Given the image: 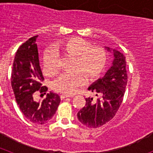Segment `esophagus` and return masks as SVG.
I'll use <instances>...</instances> for the list:
<instances>
[{"instance_id":"34e87169","label":"esophagus","mask_w":153,"mask_h":153,"mask_svg":"<svg viewBox=\"0 0 153 153\" xmlns=\"http://www.w3.org/2000/svg\"><path fill=\"white\" fill-rule=\"evenodd\" d=\"M72 96H70V95H67V94H61L60 95V98H61V100H63V99L65 98H67V97H71Z\"/></svg>"}]
</instances>
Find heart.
<instances>
[{
    "label": "heart",
    "instance_id": "heart-1",
    "mask_svg": "<svg viewBox=\"0 0 153 153\" xmlns=\"http://www.w3.org/2000/svg\"><path fill=\"white\" fill-rule=\"evenodd\" d=\"M57 51L74 58V72L62 74L53 83L55 91L59 93L73 94L85 84L86 78L90 81L98 79L107 65L108 55L103 48L93 47L90 42L80 37H72L44 52L43 67L47 74L53 75L59 70Z\"/></svg>",
    "mask_w": 153,
    "mask_h": 153
}]
</instances>
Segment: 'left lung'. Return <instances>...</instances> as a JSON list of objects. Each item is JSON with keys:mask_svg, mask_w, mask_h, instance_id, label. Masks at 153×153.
Instances as JSON below:
<instances>
[{"mask_svg": "<svg viewBox=\"0 0 153 153\" xmlns=\"http://www.w3.org/2000/svg\"><path fill=\"white\" fill-rule=\"evenodd\" d=\"M113 52L112 67L102 78L93 83L88 90L99 97L97 100L86 98V104L77 113V118L83 126L98 128L111 120L118 111L123 100L127 84L126 57L118 51L105 47Z\"/></svg>", "mask_w": 153, "mask_h": 153, "instance_id": "obj_1", "label": "left lung"}]
</instances>
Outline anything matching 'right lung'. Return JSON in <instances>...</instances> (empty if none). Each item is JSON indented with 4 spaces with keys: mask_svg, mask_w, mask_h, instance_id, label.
Segmentation results:
<instances>
[{
    "mask_svg": "<svg viewBox=\"0 0 153 153\" xmlns=\"http://www.w3.org/2000/svg\"><path fill=\"white\" fill-rule=\"evenodd\" d=\"M37 36L27 40L19 47L13 60L11 86L20 109L28 120L33 123H47L54 116L60 102L56 93L50 92L44 100L36 102L33 94L36 91L47 92L42 86L44 80L36 44Z\"/></svg>",
    "mask_w": 153,
    "mask_h": 153,
    "instance_id": "right-lung-1",
    "label": "right lung"
}]
</instances>
